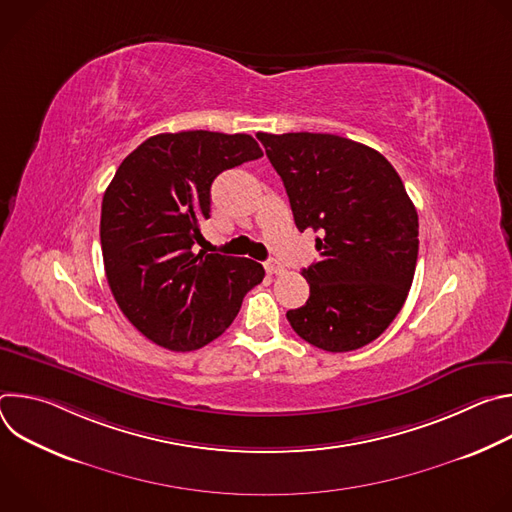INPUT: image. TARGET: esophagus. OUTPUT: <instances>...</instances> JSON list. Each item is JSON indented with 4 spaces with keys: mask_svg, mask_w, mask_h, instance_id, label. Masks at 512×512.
I'll use <instances>...</instances> for the list:
<instances>
[{
    "mask_svg": "<svg viewBox=\"0 0 512 512\" xmlns=\"http://www.w3.org/2000/svg\"><path fill=\"white\" fill-rule=\"evenodd\" d=\"M265 271H267L269 275H281V273L285 271V267H283L279 261H275V259H269V261L265 263Z\"/></svg>",
    "mask_w": 512,
    "mask_h": 512,
    "instance_id": "34e87169",
    "label": "esophagus"
}]
</instances>
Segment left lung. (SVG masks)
Segmentation results:
<instances>
[{"mask_svg":"<svg viewBox=\"0 0 512 512\" xmlns=\"http://www.w3.org/2000/svg\"><path fill=\"white\" fill-rule=\"evenodd\" d=\"M281 176L296 227L322 235L302 275L310 298L285 316L306 342L348 352L401 312L419 251L417 210L377 150L332 133H257Z\"/></svg>","mask_w":512,"mask_h":512,"instance_id":"8db88e82","label":"left lung"}]
</instances>
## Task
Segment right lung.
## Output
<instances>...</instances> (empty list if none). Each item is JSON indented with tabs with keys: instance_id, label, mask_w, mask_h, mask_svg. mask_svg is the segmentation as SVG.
<instances>
[{
	"instance_id": "obj_1",
	"label": "right lung",
	"mask_w": 512,
	"mask_h": 512,
	"mask_svg": "<svg viewBox=\"0 0 512 512\" xmlns=\"http://www.w3.org/2000/svg\"><path fill=\"white\" fill-rule=\"evenodd\" d=\"M247 133L180 131L145 139L117 168L101 206V249L123 316L174 352L202 348L263 281L257 261L194 253L214 178L261 158Z\"/></svg>"
}]
</instances>
